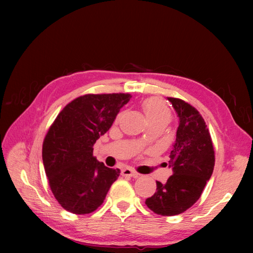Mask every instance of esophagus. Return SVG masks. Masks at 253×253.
Segmentation results:
<instances>
[{"label": "esophagus", "instance_id": "esophagus-1", "mask_svg": "<svg viewBox=\"0 0 253 253\" xmlns=\"http://www.w3.org/2000/svg\"><path fill=\"white\" fill-rule=\"evenodd\" d=\"M121 175L122 176H127V177H134V178H136V177H138V173L137 172H135L134 170H132V169H128V168H126V169H124L121 171Z\"/></svg>", "mask_w": 253, "mask_h": 253}]
</instances>
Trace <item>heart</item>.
<instances>
[{
    "instance_id": "1",
    "label": "heart",
    "mask_w": 253,
    "mask_h": 253,
    "mask_svg": "<svg viewBox=\"0 0 253 253\" xmlns=\"http://www.w3.org/2000/svg\"><path fill=\"white\" fill-rule=\"evenodd\" d=\"M141 108L150 124L153 121H168L170 118L169 106L158 97L147 98L143 100Z\"/></svg>"
}]
</instances>
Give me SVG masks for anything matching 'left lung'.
Masks as SVG:
<instances>
[{"instance_id": "8db88e82", "label": "left lung", "mask_w": 253, "mask_h": 253, "mask_svg": "<svg viewBox=\"0 0 253 253\" xmlns=\"http://www.w3.org/2000/svg\"><path fill=\"white\" fill-rule=\"evenodd\" d=\"M179 118L176 141L170 153L173 174L166 183L156 181V192L145 205L163 216L187 211L201 197L211 177L215 155L211 135L202 115L179 98L168 97Z\"/></svg>"}]
</instances>
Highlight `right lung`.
Listing matches in <instances>:
<instances>
[{"mask_svg": "<svg viewBox=\"0 0 253 253\" xmlns=\"http://www.w3.org/2000/svg\"><path fill=\"white\" fill-rule=\"evenodd\" d=\"M131 94H86L61 111L45 135L42 159L51 192L63 209L88 214L100 207L119 169L97 162L94 144L112 126Z\"/></svg>", "mask_w": 253, "mask_h": 253, "instance_id": "obj_1", "label": "right lung"}]
</instances>
